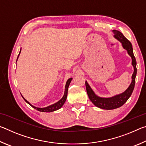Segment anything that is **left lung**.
I'll return each instance as SVG.
<instances>
[{
  "instance_id": "8db88e82",
  "label": "left lung",
  "mask_w": 146,
  "mask_h": 146,
  "mask_svg": "<svg viewBox=\"0 0 146 146\" xmlns=\"http://www.w3.org/2000/svg\"><path fill=\"white\" fill-rule=\"evenodd\" d=\"M113 33H114V37L120 41L123 48L127 51L131 58V64L134 68V71L131 76V82L129 87L127 90L123 91V93L116 95L111 97H100L99 96L96 95L94 93L90 86L88 84L87 81H86V88L87 91L88 95L90 100L92 102L94 105L103 110H114V109L120 108L122 105L126 102L134 90L135 84V78L137 75V62L133 54V50L132 44L123 35V34L117 30H113Z\"/></svg>"
}]
</instances>
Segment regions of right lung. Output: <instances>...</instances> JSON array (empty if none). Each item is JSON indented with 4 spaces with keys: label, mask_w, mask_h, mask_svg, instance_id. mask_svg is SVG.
<instances>
[{
    "label": "right lung",
    "mask_w": 146,
    "mask_h": 146,
    "mask_svg": "<svg viewBox=\"0 0 146 146\" xmlns=\"http://www.w3.org/2000/svg\"><path fill=\"white\" fill-rule=\"evenodd\" d=\"M21 50H20V52H19V54L18 55V57H17V60H18V58H19V56L20 55V53H21ZM72 79H73L72 78H69L68 80H67V82H66V86H65V91H64V94L62 98L60 100H58L57 102L53 104H52V105L47 106V107H46V108H36V107H35V106L31 105L28 100H26L25 98H24L23 95H22V97H23V98H24V100H25L26 102L28 104L30 105L32 108L35 109V110L39 111H40V112H53V111H55L58 110H59V109L62 107L64 104L65 103L66 100V98H67L69 86H70V82H71V81L72 80Z\"/></svg>",
    "instance_id": "right-lung-1"
}]
</instances>
